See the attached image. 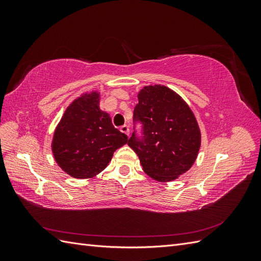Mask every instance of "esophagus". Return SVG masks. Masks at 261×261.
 Here are the masks:
<instances>
[{"label": "esophagus", "instance_id": "34e87169", "mask_svg": "<svg viewBox=\"0 0 261 261\" xmlns=\"http://www.w3.org/2000/svg\"><path fill=\"white\" fill-rule=\"evenodd\" d=\"M120 129H121L122 133L125 134V135H127V136L129 135V127H128L127 125H123Z\"/></svg>", "mask_w": 261, "mask_h": 261}]
</instances>
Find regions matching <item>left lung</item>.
I'll use <instances>...</instances> for the list:
<instances>
[{"label":"left lung","instance_id":"obj_1","mask_svg":"<svg viewBox=\"0 0 261 261\" xmlns=\"http://www.w3.org/2000/svg\"><path fill=\"white\" fill-rule=\"evenodd\" d=\"M133 120L143 125V137L134 130L127 145L146 174L170 181L192 168L199 152L200 129L191 108L176 92L161 85L144 87Z\"/></svg>","mask_w":261,"mask_h":261}]
</instances>
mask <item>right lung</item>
I'll list each match as a JSON object with an SVG mask.
<instances>
[{
	"instance_id": "obj_1",
	"label": "right lung",
	"mask_w": 261,
	"mask_h": 261,
	"mask_svg": "<svg viewBox=\"0 0 261 261\" xmlns=\"http://www.w3.org/2000/svg\"><path fill=\"white\" fill-rule=\"evenodd\" d=\"M100 93L91 91L74 100L55 128L52 152L59 167L75 178H91L103 171L127 136L115 128L99 108Z\"/></svg>"
}]
</instances>
